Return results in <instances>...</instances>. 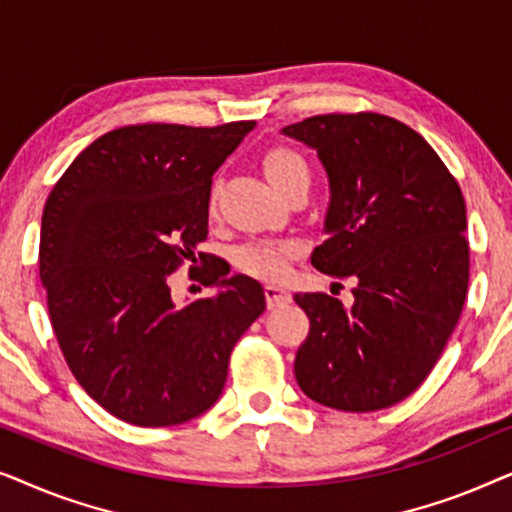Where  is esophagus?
<instances>
[{
  "mask_svg": "<svg viewBox=\"0 0 512 512\" xmlns=\"http://www.w3.org/2000/svg\"><path fill=\"white\" fill-rule=\"evenodd\" d=\"M265 300H268V307L289 305L291 291L284 289V286H277V284H265Z\"/></svg>",
  "mask_w": 512,
  "mask_h": 512,
  "instance_id": "esophagus-1",
  "label": "esophagus"
}]
</instances>
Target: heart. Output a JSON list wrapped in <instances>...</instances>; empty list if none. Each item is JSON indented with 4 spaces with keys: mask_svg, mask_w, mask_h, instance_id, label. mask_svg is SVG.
I'll return each instance as SVG.
<instances>
[{
    "mask_svg": "<svg viewBox=\"0 0 512 512\" xmlns=\"http://www.w3.org/2000/svg\"><path fill=\"white\" fill-rule=\"evenodd\" d=\"M265 174L275 184L279 191L291 186L293 181L307 179L310 181V167H307L305 158L293 149L286 146H275L268 151L263 160ZM300 251L298 242H277V240H251L242 244L235 254L237 268L247 275L261 277V279H282L289 270L291 258Z\"/></svg>",
    "mask_w": 512,
    "mask_h": 512,
    "instance_id": "1",
    "label": "heart"
}]
</instances>
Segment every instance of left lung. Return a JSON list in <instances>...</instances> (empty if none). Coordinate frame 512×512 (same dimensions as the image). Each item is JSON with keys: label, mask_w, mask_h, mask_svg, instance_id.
<instances>
[{"label": "left lung", "mask_w": 512, "mask_h": 512, "mask_svg": "<svg viewBox=\"0 0 512 512\" xmlns=\"http://www.w3.org/2000/svg\"><path fill=\"white\" fill-rule=\"evenodd\" d=\"M282 132L317 151L331 186L328 237L312 265L354 282L352 307L328 293L293 296L310 319L293 363L298 387L326 408H389L429 377L464 310V195L396 118L326 114Z\"/></svg>", "instance_id": "obj_1"}]
</instances>
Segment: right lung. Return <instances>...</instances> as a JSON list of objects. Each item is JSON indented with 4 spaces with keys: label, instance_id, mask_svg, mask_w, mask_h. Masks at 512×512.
<instances>
[{
    "label": "right lung",
    "instance_id": "add662e5",
    "mask_svg": "<svg viewBox=\"0 0 512 512\" xmlns=\"http://www.w3.org/2000/svg\"><path fill=\"white\" fill-rule=\"evenodd\" d=\"M256 121L144 123L83 149L48 195L39 277L76 382L135 426H174L219 401L235 342L265 310L263 286L207 263L212 299L173 305L166 277L207 240L212 177ZM193 270V268H191Z\"/></svg>",
    "mask_w": 512,
    "mask_h": 512
}]
</instances>
